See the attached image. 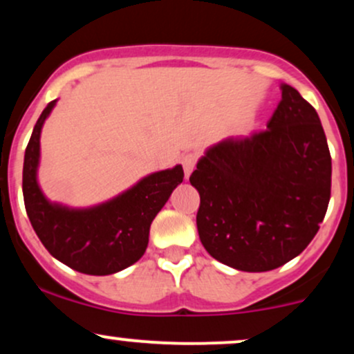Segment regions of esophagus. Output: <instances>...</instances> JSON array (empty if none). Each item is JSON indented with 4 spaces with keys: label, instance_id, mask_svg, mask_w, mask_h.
<instances>
[{
    "label": "esophagus",
    "instance_id": "34e87169",
    "mask_svg": "<svg viewBox=\"0 0 354 354\" xmlns=\"http://www.w3.org/2000/svg\"><path fill=\"white\" fill-rule=\"evenodd\" d=\"M181 165H183V169H185V176L188 178L189 174L193 173L194 166H196V154L193 153L185 154V156L181 158Z\"/></svg>",
    "mask_w": 354,
    "mask_h": 354
}]
</instances>
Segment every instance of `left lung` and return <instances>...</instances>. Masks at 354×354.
Instances as JSON below:
<instances>
[{"label":"left lung","instance_id":"1","mask_svg":"<svg viewBox=\"0 0 354 354\" xmlns=\"http://www.w3.org/2000/svg\"><path fill=\"white\" fill-rule=\"evenodd\" d=\"M198 234L223 265L259 273L311 243L331 196V154L316 109L290 84L265 131L211 146L191 173Z\"/></svg>","mask_w":354,"mask_h":354}]
</instances>
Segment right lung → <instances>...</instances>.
<instances>
[{"label":"right lung","instance_id":"obj_1","mask_svg":"<svg viewBox=\"0 0 354 354\" xmlns=\"http://www.w3.org/2000/svg\"><path fill=\"white\" fill-rule=\"evenodd\" d=\"M48 103L36 121L24 151L23 198L31 226L51 256L84 274H113L131 266L145 254L149 226L173 189L183 181V166L149 174L131 189L103 205L73 209L50 203L36 180L39 135L55 108Z\"/></svg>","mask_w":354,"mask_h":354}]
</instances>
